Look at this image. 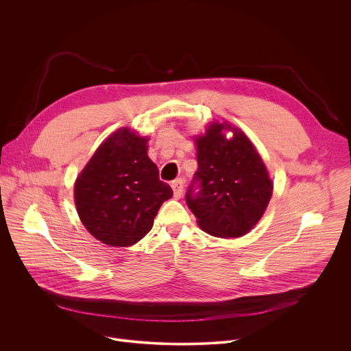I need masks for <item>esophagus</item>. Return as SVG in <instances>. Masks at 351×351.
Segmentation results:
<instances>
[{"label":"esophagus","instance_id":"1","mask_svg":"<svg viewBox=\"0 0 351 351\" xmlns=\"http://www.w3.org/2000/svg\"><path fill=\"white\" fill-rule=\"evenodd\" d=\"M172 190H173V195L175 198H180L183 194V180L182 179H176L172 182Z\"/></svg>","mask_w":351,"mask_h":351}]
</instances>
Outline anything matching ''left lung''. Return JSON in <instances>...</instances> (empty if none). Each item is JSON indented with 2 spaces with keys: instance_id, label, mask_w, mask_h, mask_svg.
I'll return each mask as SVG.
<instances>
[{
  "instance_id": "left-lung-1",
  "label": "left lung",
  "mask_w": 351,
  "mask_h": 351,
  "mask_svg": "<svg viewBox=\"0 0 351 351\" xmlns=\"http://www.w3.org/2000/svg\"><path fill=\"white\" fill-rule=\"evenodd\" d=\"M232 136L228 138L226 133ZM198 169L194 180L202 190L186 202L198 226L211 236L241 237L263 218L274 191V180L253 141L237 126L210 122L191 137Z\"/></svg>"
}]
</instances>
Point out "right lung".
<instances>
[{
  "instance_id": "1",
  "label": "right lung",
  "mask_w": 351,
  "mask_h": 351,
  "mask_svg": "<svg viewBox=\"0 0 351 351\" xmlns=\"http://www.w3.org/2000/svg\"><path fill=\"white\" fill-rule=\"evenodd\" d=\"M148 140L129 126L119 128L98 145L75 180L77 215L107 245L130 247L141 240L173 194L147 154Z\"/></svg>"
}]
</instances>
